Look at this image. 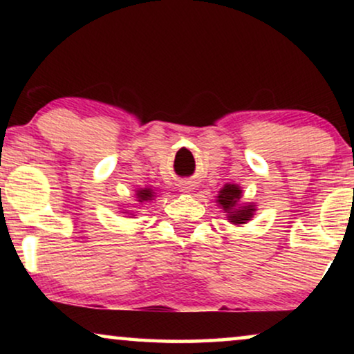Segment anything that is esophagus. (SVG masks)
Returning a JSON list of instances; mask_svg holds the SVG:
<instances>
[{
    "mask_svg": "<svg viewBox=\"0 0 354 354\" xmlns=\"http://www.w3.org/2000/svg\"><path fill=\"white\" fill-rule=\"evenodd\" d=\"M182 192H185V193H188V192H192L193 190V182H182Z\"/></svg>",
    "mask_w": 354,
    "mask_h": 354,
    "instance_id": "34e87169",
    "label": "esophagus"
}]
</instances>
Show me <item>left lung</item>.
Segmentation results:
<instances>
[{"label": "left lung", "instance_id": "1", "mask_svg": "<svg viewBox=\"0 0 354 354\" xmlns=\"http://www.w3.org/2000/svg\"><path fill=\"white\" fill-rule=\"evenodd\" d=\"M241 198V188L235 183H225L219 192V196H217V203L219 206L227 212V217H229V222L235 225L246 224V222L251 221V217L254 216V205L250 203V205H240Z\"/></svg>", "mask_w": 354, "mask_h": 354}]
</instances>
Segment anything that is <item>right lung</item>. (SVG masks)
I'll return each mask as SVG.
<instances>
[{"label": "right lung", "mask_w": 354, "mask_h": 354, "mask_svg": "<svg viewBox=\"0 0 354 354\" xmlns=\"http://www.w3.org/2000/svg\"><path fill=\"white\" fill-rule=\"evenodd\" d=\"M135 195H137V201L138 203H147V201H151L154 196V192L151 190V188H140V190H137V193H135Z\"/></svg>", "instance_id": "add662e5"}]
</instances>
